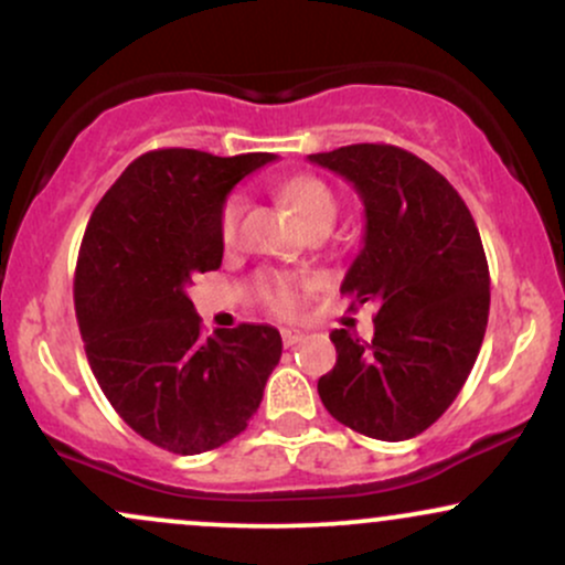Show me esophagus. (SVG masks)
<instances>
[{
    "instance_id": "1",
    "label": "esophagus",
    "mask_w": 565,
    "mask_h": 565,
    "mask_svg": "<svg viewBox=\"0 0 565 565\" xmlns=\"http://www.w3.org/2000/svg\"><path fill=\"white\" fill-rule=\"evenodd\" d=\"M281 340H284V345L291 348V345H297V342L305 340V332L297 327H287V329H281Z\"/></svg>"
}]
</instances>
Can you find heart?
Wrapping results in <instances>:
<instances>
[{"label": "heart", "mask_w": 565, "mask_h": 565, "mask_svg": "<svg viewBox=\"0 0 565 565\" xmlns=\"http://www.w3.org/2000/svg\"><path fill=\"white\" fill-rule=\"evenodd\" d=\"M281 196L287 204L295 210V215L302 220L305 225H313L319 220H334L337 217V196L334 191L323 183L321 178L313 174H297L289 178L281 185ZM246 201L242 193H231L228 199L220 206L217 217V233L220 242L233 244L238 236V223H242ZM313 287V278L300 276V274H284V270H270L257 278V291H260V300L268 305L274 313L289 316L295 313L302 305L305 291Z\"/></svg>", "instance_id": "obj_1"}]
</instances>
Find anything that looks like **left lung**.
I'll return each mask as SVG.
<instances>
[{
    "mask_svg": "<svg viewBox=\"0 0 565 565\" xmlns=\"http://www.w3.org/2000/svg\"><path fill=\"white\" fill-rule=\"evenodd\" d=\"M355 185L364 249L340 291L374 305V337L334 329L319 395L337 423L377 440L419 436L462 391L489 323V263L468 204L444 174L391 142L310 153Z\"/></svg>",
    "mask_w": 565,
    "mask_h": 565,
    "instance_id": "obj_1",
    "label": "left lung"
}]
</instances>
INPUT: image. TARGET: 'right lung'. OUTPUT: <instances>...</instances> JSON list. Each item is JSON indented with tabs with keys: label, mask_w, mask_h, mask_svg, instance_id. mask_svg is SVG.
<instances>
[{
	"label": "right lung",
	"mask_w": 565,
	"mask_h": 565,
	"mask_svg": "<svg viewBox=\"0 0 565 565\" xmlns=\"http://www.w3.org/2000/svg\"><path fill=\"white\" fill-rule=\"evenodd\" d=\"M274 153H142L97 201L74 276L89 369L125 423L172 454H201L244 430L281 359V334L238 323L206 337L185 289L217 270L220 206Z\"/></svg>",
	"instance_id": "add662e5"
}]
</instances>
